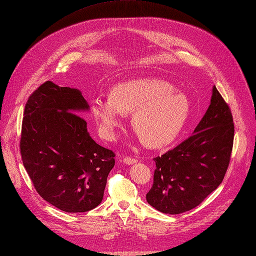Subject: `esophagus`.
<instances>
[{
  "instance_id": "esophagus-1",
  "label": "esophagus",
  "mask_w": 256,
  "mask_h": 256,
  "mask_svg": "<svg viewBox=\"0 0 256 256\" xmlns=\"http://www.w3.org/2000/svg\"><path fill=\"white\" fill-rule=\"evenodd\" d=\"M137 161H138L137 159H135V158H132V157H124V162L126 164H128V165L134 164V163H136Z\"/></svg>"
}]
</instances>
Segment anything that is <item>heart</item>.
<instances>
[{
  "instance_id": "1",
  "label": "heart",
  "mask_w": 256,
  "mask_h": 256,
  "mask_svg": "<svg viewBox=\"0 0 256 256\" xmlns=\"http://www.w3.org/2000/svg\"><path fill=\"white\" fill-rule=\"evenodd\" d=\"M91 110L104 138L113 140L122 124V115L132 113V124L141 140L159 148L179 136L190 117V102L168 82L139 78L117 84L108 98H93Z\"/></svg>"
}]
</instances>
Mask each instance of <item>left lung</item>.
<instances>
[{
  "mask_svg": "<svg viewBox=\"0 0 256 256\" xmlns=\"http://www.w3.org/2000/svg\"><path fill=\"white\" fill-rule=\"evenodd\" d=\"M190 136L154 158V183L146 201L163 214L192 210L216 190L229 166L234 124L229 106L214 86L210 106Z\"/></svg>",
  "mask_w": 256,
  "mask_h": 256,
  "instance_id": "left-lung-1",
  "label": "left lung"
}]
</instances>
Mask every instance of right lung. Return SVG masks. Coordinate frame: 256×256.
I'll return each mask as SVG.
<instances>
[{
	"instance_id": "add662e5",
	"label": "right lung",
	"mask_w": 256,
	"mask_h": 256,
	"mask_svg": "<svg viewBox=\"0 0 256 256\" xmlns=\"http://www.w3.org/2000/svg\"><path fill=\"white\" fill-rule=\"evenodd\" d=\"M88 108L80 90L46 82L24 110L23 164L38 194L66 212H86L100 204L115 165L114 152L92 139L78 115Z\"/></svg>"
}]
</instances>
